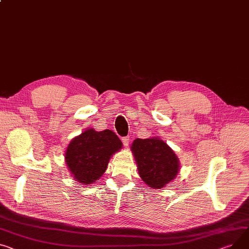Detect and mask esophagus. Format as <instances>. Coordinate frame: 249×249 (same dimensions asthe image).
I'll list each match as a JSON object with an SVG mask.
<instances>
[{
	"mask_svg": "<svg viewBox=\"0 0 249 249\" xmlns=\"http://www.w3.org/2000/svg\"><path fill=\"white\" fill-rule=\"evenodd\" d=\"M121 140H122V143L124 144V146H128V145H129L130 139H129V137H128V136H126V137H122V138H121Z\"/></svg>",
	"mask_w": 249,
	"mask_h": 249,
	"instance_id": "obj_1",
	"label": "esophagus"
}]
</instances>
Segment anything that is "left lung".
I'll return each mask as SVG.
<instances>
[{
    "instance_id": "1",
    "label": "left lung",
    "mask_w": 249,
    "mask_h": 249,
    "mask_svg": "<svg viewBox=\"0 0 249 249\" xmlns=\"http://www.w3.org/2000/svg\"><path fill=\"white\" fill-rule=\"evenodd\" d=\"M131 148L140 177L150 187L162 188L177 175L178 159L164 141L158 138H138Z\"/></svg>"
}]
</instances>
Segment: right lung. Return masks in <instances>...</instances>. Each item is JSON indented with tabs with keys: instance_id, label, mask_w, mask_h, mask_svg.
Masks as SVG:
<instances>
[{
	"instance_id": "obj_1",
	"label": "right lung",
	"mask_w": 249,
	"mask_h": 249,
	"mask_svg": "<svg viewBox=\"0 0 249 249\" xmlns=\"http://www.w3.org/2000/svg\"><path fill=\"white\" fill-rule=\"evenodd\" d=\"M121 147L122 142L111 130L88 129L70 142L65 154L66 163L75 179L92 184L103 175L110 157Z\"/></svg>"
}]
</instances>
